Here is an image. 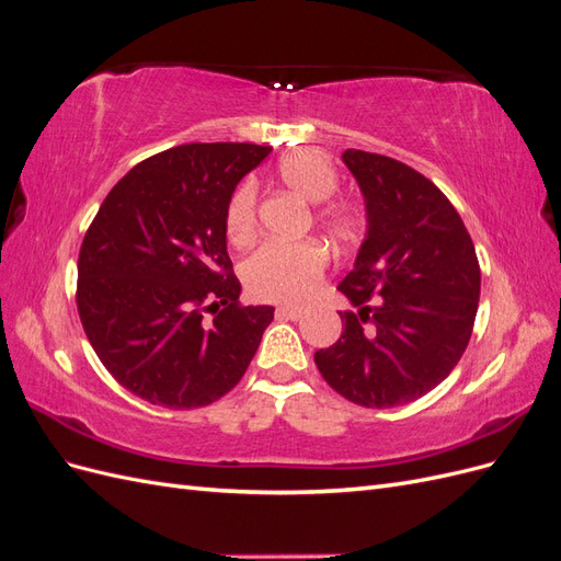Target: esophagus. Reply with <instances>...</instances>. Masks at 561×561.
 <instances>
[{
	"label": "esophagus",
	"mask_w": 561,
	"mask_h": 561,
	"mask_svg": "<svg viewBox=\"0 0 561 561\" xmlns=\"http://www.w3.org/2000/svg\"><path fill=\"white\" fill-rule=\"evenodd\" d=\"M276 316L278 318H287V320H299L304 316V311L297 309V307H278Z\"/></svg>",
	"instance_id": "obj_1"
}]
</instances>
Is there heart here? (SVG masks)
Returning a JSON list of instances; mask_svg holds the SVG:
<instances>
[{
	"instance_id": "1",
	"label": "heart",
	"mask_w": 561,
	"mask_h": 561,
	"mask_svg": "<svg viewBox=\"0 0 561 561\" xmlns=\"http://www.w3.org/2000/svg\"><path fill=\"white\" fill-rule=\"evenodd\" d=\"M276 180L307 203L328 201L339 184L332 161L316 149L285 154L276 165ZM318 222L336 243H353L363 229V215L348 201H330L318 210ZM254 229H257V194L252 184H243L229 201L227 236L231 243L241 245L252 239ZM325 268L328 252L318 241H268L245 260L243 278L252 297L299 301L313 293Z\"/></svg>"
}]
</instances>
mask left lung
Listing matches in <instances>:
<instances>
[{"mask_svg": "<svg viewBox=\"0 0 561 561\" xmlns=\"http://www.w3.org/2000/svg\"><path fill=\"white\" fill-rule=\"evenodd\" d=\"M365 198L367 231L336 290L358 311L316 351L339 396L360 407L426 396L461 360L480 301V264L449 198L414 168L363 149L342 154Z\"/></svg>", "mask_w": 561, "mask_h": 561, "instance_id": "left-lung-1", "label": "left lung"}]
</instances>
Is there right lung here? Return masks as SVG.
Masks as SVG:
<instances>
[{
	"label": "right lung",
	"mask_w": 561,
	"mask_h": 561,
	"mask_svg": "<svg viewBox=\"0 0 561 561\" xmlns=\"http://www.w3.org/2000/svg\"><path fill=\"white\" fill-rule=\"evenodd\" d=\"M268 151L250 142L165 149L100 206L79 252L77 309L100 363L133 396L194 410L245 375L274 307L239 304L227 208Z\"/></svg>",
	"instance_id": "1"
}]
</instances>
